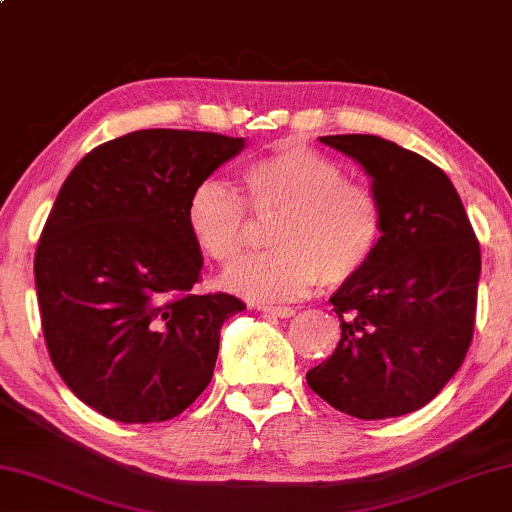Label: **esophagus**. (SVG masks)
Instances as JSON below:
<instances>
[{
	"mask_svg": "<svg viewBox=\"0 0 512 512\" xmlns=\"http://www.w3.org/2000/svg\"><path fill=\"white\" fill-rule=\"evenodd\" d=\"M258 311H263V314L268 316H279V318H291L295 314L293 307H258Z\"/></svg>",
	"mask_w": 512,
	"mask_h": 512,
	"instance_id": "1",
	"label": "esophagus"
}]
</instances>
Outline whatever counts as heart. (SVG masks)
I'll list each match as a JSON object with an SVG mask.
<instances>
[{"label":"heart","mask_w":512,"mask_h":512,"mask_svg":"<svg viewBox=\"0 0 512 512\" xmlns=\"http://www.w3.org/2000/svg\"><path fill=\"white\" fill-rule=\"evenodd\" d=\"M242 187L244 201L224 182H198L184 212L196 247L221 268L242 254L247 207L258 217L279 212L270 228L274 249L244 258L226 274V288L242 298L295 300L318 279L342 286L379 254L385 238L379 191L348 180L342 164L307 145L286 140L254 159L242 168Z\"/></svg>","instance_id":"b5f03b06"}]
</instances>
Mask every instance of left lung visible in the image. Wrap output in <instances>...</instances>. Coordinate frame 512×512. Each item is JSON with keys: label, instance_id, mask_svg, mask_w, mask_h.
Returning a JSON list of instances; mask_svg holds the SVG:
<instances>
[{"label": "left lung", "instance_id": "8db88e82", "mask_svg": "<svg viewBox=\"0 0 512 512\" xmlns=\"http://www.w3.org/2000/svg\"><path fill=\"white\" fill-rule=\"evenodd\" d=\"M321 143L372 177L385 238L372 265L330 298L342 339L307 383L353 418L404 416L432 402L469 351L480 244L453 182L432 161L367 133Z\"/></svg>", "mask_w": 512, "mask_h": 512}]
</instances>
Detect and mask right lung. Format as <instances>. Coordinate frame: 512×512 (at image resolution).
<instances>
[{
  "label": "right lung",
  "mask_w": 512,
  "mask_h": 512,
  "mask_svg": "<svg viewBox=\"0 0 512 512\" xmlns=\"http://www.w3.org/2000/svg\"><path fill=\"white\" fill-rule=\"evenodd\" d=\"M244 147L210 131L143 129L80 159L34 256L41 328L73 395L120 422L180 416L212 381L235 295H196L187 228L198 182Z\"/></svg>",
  "instance_id": "add662e5"
}]
</instances>
